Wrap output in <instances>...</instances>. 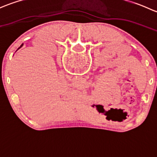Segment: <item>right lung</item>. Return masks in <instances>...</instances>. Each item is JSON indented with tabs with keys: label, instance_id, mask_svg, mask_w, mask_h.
<instances>
[{
	"label": "right lung",
	"instance_id": "add662e5",
	"mask_svg": "<svg viewBox=\"0 0 157 157\" xmlns=\"http://www.w3.org/2000/svg\"><path fill=\"white\" fill-rule=\"evenodd\" d=\"M23 44H22V45H21V46H20V48H21V47H22V46H23ZM19 48H18V49H19Z\"/></svg>",
	"mask_w": 157,
	"mask_h": 157
}]
</instances>
